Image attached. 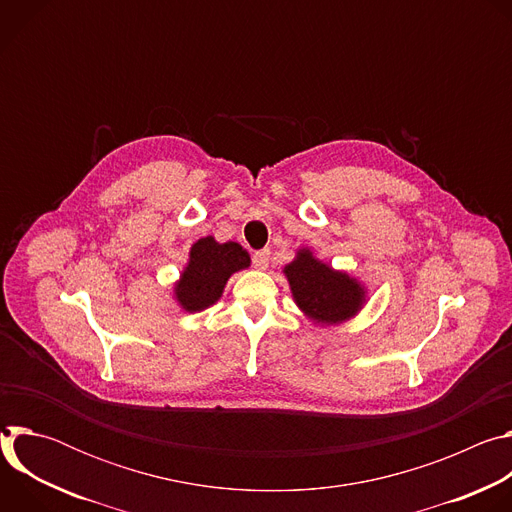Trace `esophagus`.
<instances>
[{"label": "esophagus", "instance_id": "34e87169", "mask_svg": "<svg viewBox=\"0 0 512 512\" xmlns=\"http://www.w3.org/2000/svg\"><path fill=\"white\" fill-rule=\"evenodd\" d=\"M269 255H271V251L269 249H261V251H257L255 255H253V265H255V269H267V265H269Z\"/></svg>", "mask_w": 512, "mask_h": 512}]
</instances>
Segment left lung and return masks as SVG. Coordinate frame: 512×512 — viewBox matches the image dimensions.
Instances as JSON below:
<instances>
[{
  "mask_svg": "<svg viewBox=\"0 0 512 512\" xmlns=\"http://www.w3.org/2000/svg\"><path fill=\"white\" fill-rule=\"evenodd\" d=\"M283 275L294 302L314 324H342L367 304V287L346 271L316 259L306 247L298 249L296 259L283 267Z\"/></svg>",
  "mask_w": 512,
  "mask_h": 512,
  "instance_id": "1",
  "label": "left lung"
}]
</instances>
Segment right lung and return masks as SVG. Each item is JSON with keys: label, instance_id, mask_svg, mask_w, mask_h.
Wrapping results in <instances>:
<instances>
[{"label": "right lung", "instance_id": "right-lung-1", "mask_svg": "<svg viewBox=\"0 0 512 512\" xmlns=\"http://www.w3.org/2000/svg\"><path fill=\"white\" fill-rule=\"evenodd\" d=\"M251 265L249 253L235 241L218 243L214 237L198 239L188 263L174 283V298L184 312H200L221 300L229 277Z\"/></svg>", "mask_w": 512, "mask_h": 512}]
</instances>
